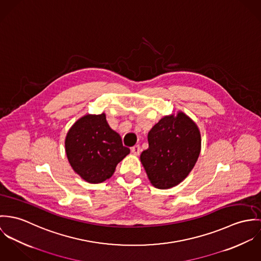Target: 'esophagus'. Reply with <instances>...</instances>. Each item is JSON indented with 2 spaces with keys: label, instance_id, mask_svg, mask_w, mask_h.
<instances>
[{
  "label": "esophagus",
  "instance_id": "34e87169",
  "mask_svg": "<svg viewBox=\"0 0 261 261\" xmlns=\"http://www.w3.org/2000/svg\"><path fill=\"white\" fill-rule=\"evenodd\" d=\"M131 152L134 154V155H139L140 152H141V149H140V146L139 145H135L131 148Z\"/></svg>",
  "mask_w": 261,
  "mask_h": 261
}]
</instances>
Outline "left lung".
<instances>
[{
	"instance_id": "1",
	"label": "left lung",
	"mask_w": 261,
	"mask_h": 261,
	"mask_svg": "<svg viewBox=\"0 0 261 261\" xmlns=\"http://www.w3.org/2000/svg\"><path fill=\"white\" fill-rule=\"evenodd\" d=\"M148 149L140 159L152 185L171 188L193 169L201 148L196 124L184 113L162 118L148 133Z\"/></svg>"
}]
</instances>
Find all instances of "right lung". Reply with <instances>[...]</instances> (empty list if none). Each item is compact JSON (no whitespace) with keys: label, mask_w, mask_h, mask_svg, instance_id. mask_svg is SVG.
Wrapping results in <instances>:
<instances>
[{"label":"right lung","mask_w":261,"mask_h":261,"mask_svg":"<svg viewBox=\"0 0 261 261\" xmlns=\"http://www.w3.org/2000/svg\"><path fill=\"white\" fill-rule=\"evenodd\" d=\"M66 154L74 169L90 183H101L114 173L117 164L130 153L113 131L105 114L86 115L69 130Z\"/></svg>","instance_id":"1"}]
</instances>
